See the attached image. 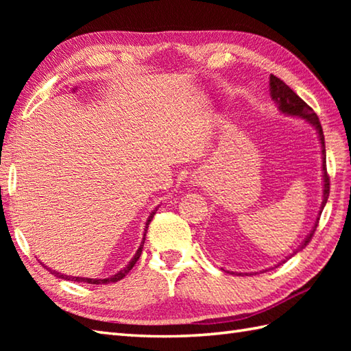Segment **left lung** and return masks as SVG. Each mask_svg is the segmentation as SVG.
<instances>
[{"instance_id": "left-lung-1", "label": "left lung", "mask_w": 351, "mask_h": 351, "mask_svg": "<svg viewBox=\"0 0 351 351\" xmlns=\"http://www.w3.org/2000/svg\"><path fill=\"white\" fill-rule=\"evenodd\" d=\"M270 95H271V99L274 101L276 106H278L279 111L282 114L285 116H293V117H299L303 119L304 122H308L312 128H314L318 134V140H319V145H322V170H323V202L322 206H319V211L317 215V220L314 223V226H312L311 232L306 235V238L299 244V247H297L291 255H288L285 259L280 261L279 264H283L287 259H289L293 255H295L297 252H300L302 249H304L308 245V243L311 241L312 235H314L315 229L318 226V220H319V215H322L324 206L327 204V199H329V191H330V182H329V175H327V169H326V146H324V134H323V128H322V123H319L317 114L314 113V110H312L306 102H304L299 95H297L294 90H291V88L283 83L282 80H279L278 77L270 75ZM278 264V265H279ZM274 265V267H278Z\"/></svg>"}]
</instances>
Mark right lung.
<instances>
[{"label":"right lung","mask_w":351,"mask_h":351,"mask_svg":"<svg viewBox=\"0 0 351 351\" xmlns=\"http://www.w3.org/2000/svg\"><path fill=\"white\" fill-rule=\"evenodd\" d=\"M158 210V206L155 208V210L149 214V217H147V220H146V226H145V234H143V240H141V244H140V247L137 249V252H136V255H134L132 258H131V261L128 264H126L122 270H119L116 274H113V276H110V278H106V279H92V278H80V276H68V274H63V273H60V271H56V270H51L49 267H47L45 264H42L45 268H47V270L51 273V274H54V276H57V278H60V279H64V280H72V282H86V283H92V285H102V283H111V282H117V280H121V279H123L126 274L130 273V270L131 268L134 267V264L137 263L138 261V258H140V255H141V249H143V244H145V235H146V230H147V226H149V223H151V220H152V217H154V214H155V211Z\"/></svg>","instance_id":"1"}]
</instances>
